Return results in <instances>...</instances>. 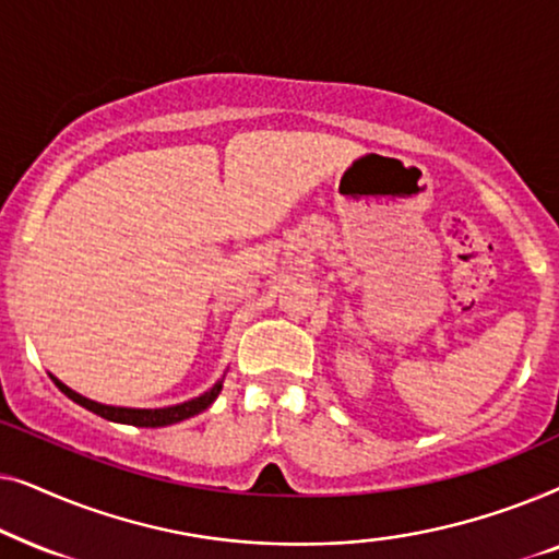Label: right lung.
<instances>
[{
	"label": "right lung",
	"mask_w": 559,
	"mask_h": 559,
	"mask_svg": "<svg viewBox=\"0 0 559 559\" xmlns=\"http://www.w3.org/2000/svg\"><path fill=\"white\" fill-rule=\"evenodd\" d=\"M50 379L56 381V386L68 396V400L81 404V407L94 412V415L111 419V423L136 425V427H165V425L180 423V419H188V417L198 415V412H203L205 407H211L213 400H216L221 392V381H218L211 392H205L203 396H195V400H190L186 404H175V407H165V409H129V407H106V404L91 402V400H86V396L75 394L73 389H68L66 384H60L56 377H50Z\"/></svg>",
	"instance_id": "1"
}]
</instances>
